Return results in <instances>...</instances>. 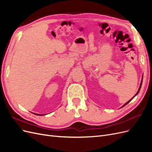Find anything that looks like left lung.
<instances>
[{
    "label": "left lung",
    "mask_w": 152,
    "mask_h": 152,
    "mask_svg": "<svg viewBox=\"0 0 152 152\" xmlns=\"http://www.w3.org/2000/svg\"><path fill=\"white\" fill-rule=\"evenodd\" d=\"M142 80H141V84H140V87H139V89H138V91H137V93H136V94H135V96H134V97H133V98H132V99H130L129 101H128V102H127V103H126V104H124L123 105V107H124V106H126V105L127 104H128L129 103V102H131V100H132V99L133 98H134L135 97V96H136V95H137V94H138V93H139V92H140V89H141V85H142Z\"/></svg>",
    "instance_id": "1"
}]
</instances>
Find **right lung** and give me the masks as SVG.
<instances>
[{
  "label": "right lung",
  "instance_id": "1",
  "mask_svg": "<svg viewBox=\"0 0 152 152\" xmlns=\"http://www.w3.org/2000/svg\"><path fill=\"white\" fill-rule=\"evenodd\" d=\"M35 115H44V114H37V113H34Z\"/></svg>",
  "mask_w": 152,
  "mask_h": 152
}]
</instances>
